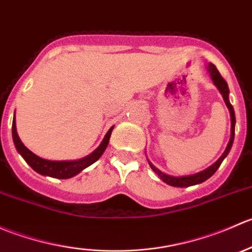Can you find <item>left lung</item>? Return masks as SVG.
Masks as SVG:
<instances>
[{
  "instance_id": "left-lung-1",
  "label": "left lung",
  "mask_w": 252,
  "mask_h": 252,
  "mask_svg": "<svg viewBox=\"0 0 252 252\" xmlns=\"http://www.w3.org/2000/svg\"><path fill=\"white\" fill-rule=\"evenodd\" d=\"M208 73H210V75H211V78H212L215 85L217 86L218 90H220V94H222L223 100H224L225 105H227L228 110H229V112H230V121H232V131H230V133L232 134H230L229 142H228L227 149H225V151L223 152L222 156H220V158H218V161H216L212 166H210L208 168H206L205 171L200 172V173L192 174V175H187V177H172V175H167V174L162 173L159 169H157L156 167L151 163V162H149V164H150V167L152 168V171L158 175V177L161 178L164 183H167L168 185H172V187H179V188L191 187V185L200 184V183L205 182V180H207L208 178L212 177V175L216 173V171L220 168V163L223 162V159H224L225 157H227V155L229 154L230 149H232L233 141H234L235 114H234V108H233V106L230 105L229 97H228V95H229L228 84H227V81L223 79L222 75H220V73L218 72V69L216 68V65L212 64V63H208Z\"/></svg>"
}]
</instances>
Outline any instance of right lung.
I'll list each match as a JSON object with an SVG mask.
<instances>
[{"mask_svg":"<svg viewBox=\"0 0 252 252\" xmlns=\"http://www.w3.org/2000/svg\"><path fill=\"white\" fill-rule=\"evenodd\" d=\"M14 116H16V114H14ZM112 130H113V126L107 131V134H106V136L103 138L100 146H98L93 154L84 157V158L77 159V161H48V159H44L41 158V157L36 156L35 154H32L30 150H28L27 147L23 145V142L20 141L19 136H18L17 134L16 118L13 119V124H12V135H13L14 145H16L18 152H19L23 156V158L27 161V163L29 164L35 172H37V173L42 175H48V177L58 178V179H68V178L74 177V175L78 174L79 172H81L83 169H85L86 167L91 166L94 162L97 161L101 157V155L103 154V151L106 150V147H107Z\"/></svg>","mask_w":252,"mask_h":252,"instance_id":"1","label":"right lung"}]
</instances>
